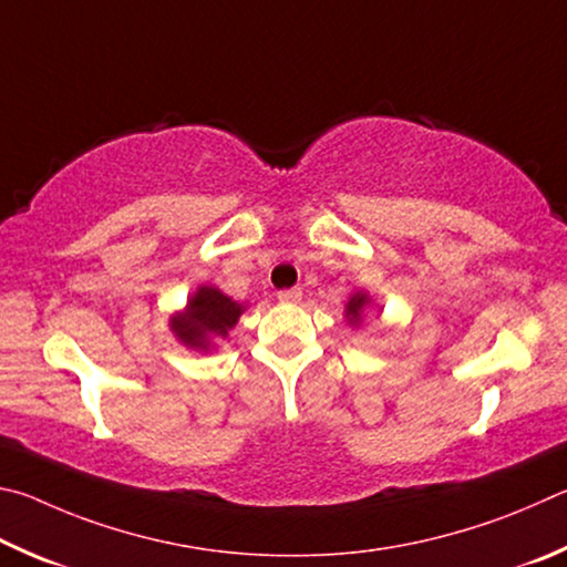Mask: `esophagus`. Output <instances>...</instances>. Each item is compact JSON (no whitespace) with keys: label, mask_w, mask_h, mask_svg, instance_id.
<instances>
[{"label":"esophagus","mask_w":567,"mask_h":567,"mask_svg":"<svg viewBox=\"0 0 567 567\" xmlns=\"http://www.w3.org/2000/svg\"><path fill=\"white\" fill-rule=\"evenodd\" d=\"M278 301H281V303H299L301 301V289L278 291Z\"/></svg>","instance_id":"esophagus-1"}]
</instances>
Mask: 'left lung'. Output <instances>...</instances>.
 Listing matches in <instances>:
<instances>
[{
  "label": "left lung",
  "mask_w": 567,
  "mask_h": 567,
  "mask_svg": "<svg viewBox=\"0 0 567 567\" xmlns=\"http://www.w3.org/2000/svg\"><path fill=\"white\" fill-rule=\"evenodd\" d=\"M371 296H369V291H353L351 296H349V301H346V311H343V316H346V321H349V326H353V329H359V326L363 323V311L369 309L371 306Z\"/></svg>",
  "instance_id": "8db88e82"
}]
</instances>
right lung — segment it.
Listing matches in <instances>:
<instances>
[{"instance_id": "right-lung-1", "label": "right lung", "mask_w": 567, "mask_h": 567, "mask_svg": "<svg viewBox=\"0 0 567 567\" xmlns=\"http://www.w3.org/2000/svg\"><path fill=\"white\" fill-rule=\"evenodd\" d=\"M244 311L246 303H238L216 286L204 284L188 296L182 311L168 316V331L188 351L208 353L228 339V331L238 323Z\"/></svg>"}]
</instances>
